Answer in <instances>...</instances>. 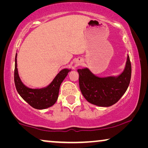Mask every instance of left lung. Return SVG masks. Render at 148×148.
Listing matches in <instances>:
<instances>
[{"label": "left lung", "instance_id": "obj_1", "mask_svg": "<svg viewBox=\"0 0 148 148\" xmlns=\"http://www.w3.org/2000/svg\"><path fill=\"white\" fill-rule=\"evenodd\" d=\"M80 90L86 100L98 106L108 107L120 100L130 84L131 64L127 55L123 73L118 76L99 77L88 68L78 69Z\"/></svg>", "mask_w": 148, "mask_h": 148}]
</instances>
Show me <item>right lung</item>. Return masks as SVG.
I'll return each instance as SVG.
<instances>
[{
  "label": "right lung",
  "mask_w": 148,
  "mask_h": 148,
  "mask_svg": "<svg viewBox=\"0 0 148 148\" xmlns=\"http://www.w3.org/2000/svg\"><path fill=\"white\" fill-rule=\"evenodd\" d=\"M17 56L15 55L14 81L16 90L22 98L36 109L42 110L53 106L57 100L60 84L71 69H64L60 71L48 86L40 89H32L25 86L19 77L17 70Z\"/></svg>",
  "instance_id": "obj_1"
}]
</instances>
